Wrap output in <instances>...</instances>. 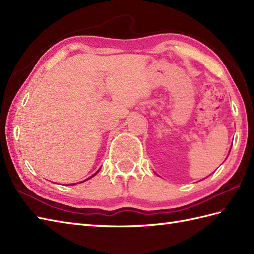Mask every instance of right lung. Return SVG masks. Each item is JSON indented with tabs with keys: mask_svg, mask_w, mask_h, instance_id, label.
<instances>
[{
	"mask_svg": "<svg viewBox=\"0 0 254 254\" xmlns=\"http://www.w3.org/2000/svg\"><path fill=\"white\" fill-rule=\"evenodd\" d=\"M99 170H100V169H99ZM99 170H98V171H99ZM98 171H97V172H95V174H94L93 176H90V177H89V178H87V179H86V180H88V179H90V178H93L94 176H96L97 174H98ZM86 180H84V181H86ZM84 181H82V182H84ZM73 185H76V183H73Z\"/></svg>",
	"mask_w": 254,
	"mask_h": 254,
	"instance_id": "right-lung-1",
	"label": "right lung"
}]
</instances>
